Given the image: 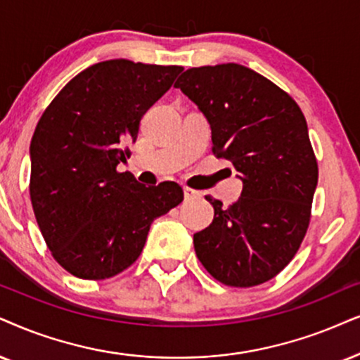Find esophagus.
<instances>
[{
	"instance_id": "obj_1",
	"label": "esophagus",
	"mask_w": 360,
	"mask_h": 360,
	"mask_svg": "<svg viewBox=\"0 0 360 360\" xmlns=\"http://www.w3.org/2000/svg\"><path fill=\"white\" fill-rule=\"evenodd\" d=\"M199 195H201L199 191H194L191 188H184V198L186 199H195V198H199Z\"/></svg>"
}]
</instances>
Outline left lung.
<instances>
[{
    "instance_id": "left-lung-1",
    "label": "left lung",
    "mask_w": 360,
    "mask_h": 360,
    "mask_svg": "<svg viewBox=\"0 0 360 360\" xmlns=\"http://www.w3.org/2000/svg\"><path fill=\"white\" fill-rule=\"evenodd\" d=\"M174 86L207 120L214 154L243 181L231 207L206 198L214 219L194 234L195 254L222 284H262L295 256L311 219L319 172L306 117L288 93L236 63L191 68Z\"/></svg>"
}]
</instances>
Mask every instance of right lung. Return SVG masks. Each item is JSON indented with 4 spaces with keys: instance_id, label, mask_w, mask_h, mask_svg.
Listing matches in <instances>:
<instances>
[{
    "instance_id": "add662e5",
    "label": "right lung",
    "mask_w": 360,
    "mask_h": 360,
    "mask_svg": "<svg viewBox=\"0 0 360 360\" xmlns=\"http://www.w3.org/2000/svg\"><path fill=\"white\" fill-rule=\"evenodd\" d=\"M183 66L108 59L53 99L31 139V204L53 257L81 279L120 274L139 257L156 217L183 201L179 184H139L122 146Z\"/></svg>"
}]
</instances>
